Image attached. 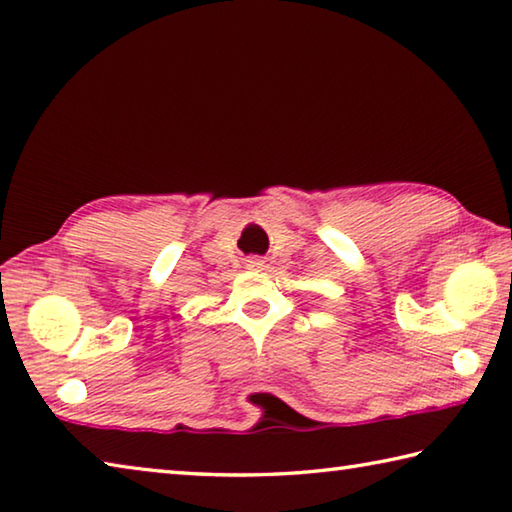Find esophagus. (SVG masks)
<instances>
[{"instance_id":"obj_1","label":"esophagus","mask_w":512,"mask_h":512,"mask_svg":"<svg viewBox=\"0 0 512 512\" xmlns=\"http://www.w3.org/2000/svg\"><path fill=\"white\" fill-rule=\"evenodd\" d=\"M246 268H250V271H262V268H264V259L250 257V259H246Z\"/></svg>"}]
</instances>
